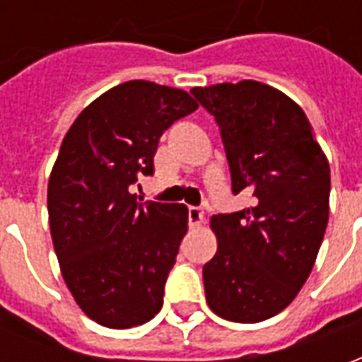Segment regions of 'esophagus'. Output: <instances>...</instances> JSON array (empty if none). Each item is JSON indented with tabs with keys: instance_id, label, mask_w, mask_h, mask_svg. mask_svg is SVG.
I'll use <instances>...</instances> for the list:
<instances>
[{
	"instance_id": "1",
	"label": "esophagus",
	"mask_w": 362,
	"mask_h": 362,
	"mask_svg": "<svg viewBox=\"0 0 362 362\" xmlns=\"http://www.w3.org/2000/svg\"><path fill=\"white\" fill-rule=\"evenodd\" d=\"M188 219H189V227H192V228L202 227V225L205 223L204 209H199V207H189V209H188Z\"/></svg>"
}]
</instances>
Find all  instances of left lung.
Listing matches in <instances>:
<instances>
[{
	"label": "left lung",
	"instance_id": "obj_1",
	"mask_svg": "<svg viewBox=\"0 0 362 362\" xmlns=\"http://www.w3.org/2000/svg\"><path fill=\"white\" fill-rule=\"evenodd\" d=\"M192 93L219 124L233 192L254 196L248 209L211 217L205 298L221 318L256 324L285 310L310 275L329 215V163L303 108L266 83Z\"/></svg>",
	"mask_w": 362,
	"mask_h": 362
}]
</instances>
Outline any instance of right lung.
<instances>
[{
    "mask_svg": "<svg viewBox=\"0 0 362 362\" xmlns=\"http://www.w3.org/2000/svg\"><path fill=\"white\" fill-rule=\"evenodd\" d=\"M194 110L186 90L126 81L95 98L62 141L48 180L52 243L75 303L100 326H141L163 308L188 209L139 204L129 186L153 174L160 135Z\"/></svg>",
    "mask_w": 362,
    "mask_h": 362,
    "instance_id": "right-lung-1",
    "label": "right lung"
}]
</instances>
